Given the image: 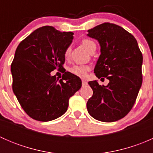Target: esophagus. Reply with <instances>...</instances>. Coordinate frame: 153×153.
<instances>
[{"instance_id": "esophagus-1", "label": "esophagus", "mask_w": 153, "mask_h": 153, "mask_svg": "<svg viewBox=\"0 0 153 153\" xmlns=\"http://www.w3.org/2000/svg\"><path fill=\"white\" fill-rule=\"evenodd\" d=\"M87 84H88V83L86 82L85 80H83V81H82V86H87Z\"/></svg>"}]
</instances>
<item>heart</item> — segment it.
<instances>
[{"label":"heart","mask_w":153,"mask_h":153,"mask_svg":"<svg viewBox=\"0 0 153 153\" xmlns=\"http://www.w3.org/2000/svg\"><path fill=\"white\" fill-rule=\"evenodd\" d=\"M81 44H82V46L84 47V49H85L87 52H89V49L93 47V46L95 45L94 41L89 39L83 40ZM71 48L69 47H67V49H66L65 52H64V55H65L66 58H68V57L69 56ZM69 71H70L71 73L76 75V76L80 77V78H85L86 75H87L88 72L89 71V67H88V66L84 65H75L70 68Z\"/></svg>","instance_id":"heart-1"}]
</instances>
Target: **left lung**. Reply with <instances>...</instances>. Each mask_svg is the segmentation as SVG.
<instances>
[{
	"mask_svg": "<svg viewBox=\"0 0 153 153\" xmlns=\"http://www.w3.org/2000/svg\"><path fill=\"white\" fill-rule=\"evenodd\" d=\"M87 36L101 47L94 72L109 81L106 86L97 81L88 83L93 90L86 104L88 112L103 122L118 121L131 110L142 84V53L135 37L116 24H100L89 29Z\"/></svg>",
	"mask_w": 153,
	"mask_h": 153,
	"instance_id": "left-lung-1",
	"label": "left lung"
}]
</instances>
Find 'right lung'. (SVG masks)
Masks as SVG:
<instances>
[{
  "label": "right lung",
  "instance_id": "1",
  "mask_svg": "<svg viewBox=\"0 0 153 153\" xmlns=\"http://www.w3.org/2000/svg\"><path fill=\"white\" fill-rule=\"evenodd\" d=\"M72 32L45 26L37 29L17 47L11 65L12 89L26 113L33 119L49 121L67 110L69 99L81 87V80L66 72L61 79L50 72L65 62Z\"/></svg>",
  "mask_w": 153,
  "mask_h": 153
}]
</instances>
